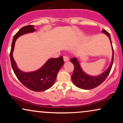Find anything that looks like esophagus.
Here are the masks:
<instances>
[{
    "label": "esophagus",
    "instance_id": "34e87169",
    "mask_svg": "<svg viewBox=\"0 0 123 123\" xmlns=\"http://www.w3.org/2000/svg\"><path fill=\"white\" fill-rule=\"evenodd\" d=\"M63 60H64L65 62L68 61H69V58L68 57V56H66V55L63 56Z\"/></svg>",
    "mask_w": 123,
    "mask_h": 123
}]
</instances>
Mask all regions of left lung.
<instances>
[{
	"label": "left lung",
	"instance_id": "1",
	"mask_svg": "<svg viewBox=\"0 0 123 123\" xmlns=\"http://www.w3.org/2000/svg\"><path fill=\"white\" fill-rule=\"evenodd\" d=\"M102 32L106 35L109 38L111 44V47H112L113 55L111 65L109 66L108 68L104 72L101 73V74L97 76H92L86 74L83 71L82 69H81V66H80V65L79 62L78 60H77L76 58L74 57L70 59V62L74 65V70H73V73L72 75L71 79L74 85L76 87H79V88L84 89V90H91V89L98 87V86L102 84L105 81L109 75V74L110 72H111V67H112L113 62V48L112 44H111V38L109 33L106 31L104 30V29Z\"/></svg>",
	"mask_w": 123,
	"mask_h": 123
}]
</instances>
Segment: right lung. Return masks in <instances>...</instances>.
Here are the masks:
<instances>
[{
    "label": "right lung",
    "instance_id": "obj_1",
    "mask_svg": "<svg viewBox=\"0 0 123 123\" xmlns=\"http://www.w3.org/2000/svg\"><path fill=\"white\" fill-rule=\"evenodd\" d=\"M35 30L33 25H27L22 27L14 36L10 57L12 70L19 81L32 91L40 92L51 88L53 86L58 72L64 62L63 57L61 56L57 58L49 59L42 67L35 71L24 72L18 68L12 57L15 41L21 35L33 32Z\"/></svg>",
    "mask_w": 123,
    "mask_h": 123
}]
</instances>
